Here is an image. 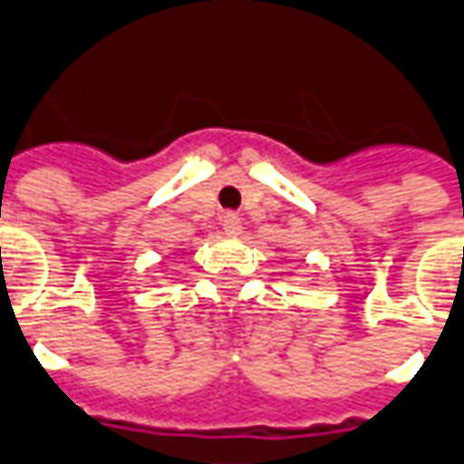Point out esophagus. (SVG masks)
<instances>
[{
    "label": "esophagus",
    "mask_w": 464,
    "mask_h": 464,
    "mask_svg": "<svg viewBox=\"0 0 464 464\" xmlns=\"http://www.w3.org/2000/svg\"><path fill=\"white\" fill-rule=\"evenodd\" d=\"M222 227H225L227 235H239L242 219H239L237 212H225V215H222Z\"/></svg>",
    "instance_id": "34e87169"
}]
</instances>
